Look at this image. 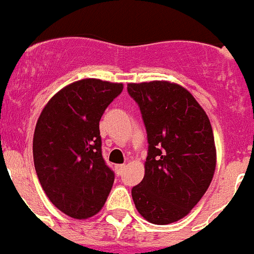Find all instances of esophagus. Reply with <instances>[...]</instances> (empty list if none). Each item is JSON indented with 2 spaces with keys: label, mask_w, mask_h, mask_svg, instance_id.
<instances>
[{
  "label": "esophagus",
  "mask_w": 254,
  "mask_h": 254,
  "mask_svg": "<svg viewBox=\"0 0 254 254\" xmlns=\"http://www.w3.org/2000/svg\"><path fill=\"white\" fill-rule=\"evenodd\" d=\"M125 168H127V165H125V164H121V165H117V167H116L117 174H119V176H121V174H123L124 170H125Z\"/></svg>",
  "instance_id": "obj_1"
}]
</instances>
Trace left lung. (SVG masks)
Returning <instances> with one entry per match:
<instances>
[{"mask_svg": "<svg viewBox=\"0 0 254 254\" xmlns=\"http://www.w3.org/2000/svg\"><path fill=\"white\" fill-rule=\"evenodd\" d=\"M148 138L144 177L133 187L146 221L169 225L186 217L209 187L217 151L209 117L193 95L170 81L127 84Z\"/></svg>", "mask_w": 254, "mask_h": 254, "instance_id": "8db88e82", "label": "left lung"}]
</instances>
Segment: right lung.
<instances>
[{
	"label": "right lung",
	"instance_id": "right-lung-1",
	"mask_svg": "<svg viewBox=\"0 0 254 254\" xmlns=\"http://www.w3.org/2000/svg\"><path fill=\"white\" fill-rule=\"evenodd\" d=\"M123 87L99 78L74 81L51 98L36 124L38 181L51 203L74 219L95 216L114 185L102 156L99 121Z\"/></svg>",
	"mask_w": 254,
	"mask_h": 254
}]
</instances>
